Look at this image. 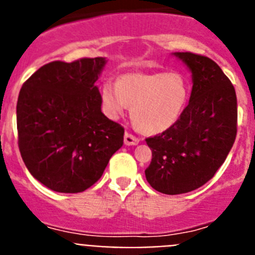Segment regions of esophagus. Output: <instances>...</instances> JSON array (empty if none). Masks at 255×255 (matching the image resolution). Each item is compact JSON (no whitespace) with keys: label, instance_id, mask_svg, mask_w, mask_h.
<instances>
[{"label":"esophagus","instance_id":"esophagus-1","mask_svg":"<svg viewBox=\"0 0 255 255\" xmlns=\"http://www.w3.org/2000/svg\"><path fill=\"white\" fill-rule=\"evenodd\" d=\"M124 141H125V145H136L139 143V139L135 138L134 135L130 134V132H125V135H124Z\"/></svg>","mask_w":255,"mask_h":255}]
</instances>
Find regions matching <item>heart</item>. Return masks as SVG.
Wrapping results in <instances>:
<instances>
[{
	"label": "heart",
	"instance_id": "b5f03b06",
	"mask_svg": "<svg viewBox=\"0 0 255 255\" xmlns=\"http://www.w3.org/2000/svg\"><path fill=\"white\" fill-rule=\"evenodd\" d=\"M190 83L179 71L134 73L107 80L101 87L106 115L119 119L131 106V119L145 134H159L177 123L185 110Z\"/></svg>",
	"mask_w": 255,
	"mask_h": 255
}]
</instances>
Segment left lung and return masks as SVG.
Here are the masks:
<instances>
[{"label": "left lung", "instance_id": "left-lung-1", "mask_svg": "<svg viewBox=\"0 0 255 255\" xmlns=\"http://www.w3.org/2000/svg\"><path fill=\"white\" fill-rule=\"evenodd\" d=\"M190 70V100L177 123L145 139L152 162L145 170L150 186L176 195L200 188L215 176L236 138L235 88L215 61L190 52H175Z\"/></svg>", "mask_w": 255, "mask_h": 255}]
</instances>
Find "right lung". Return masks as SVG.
Returning a JSON list of instances; mask_svg holds the SVG:
<instances>
[{"mask_svg":"<svg viewBox=\"0 0 255 255\" xmlns=\"http://www.w3.org/2000/svg\"><path fill=\"white\" fill-rule=\"evenodd\" d=\"M106 62L105 57L53 61L20 89V153L33 177L51 190H87L123 147L124 128L102 114L96 85Z\"/></svg>","mask_w":255,"mask_h":255,"instance_id":"right-lung-1","label":"right lung"}]
</instances>
